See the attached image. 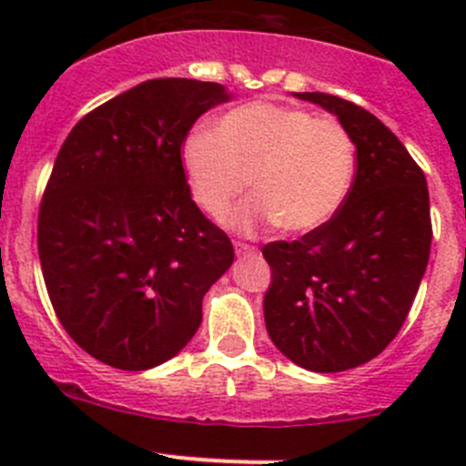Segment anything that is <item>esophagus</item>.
<instances>
[{"label": "esophagus", "instance_id": "34e87169", "mask_svg": "<svg viewBox=\"0 0 466 466\" xmlns=\"http://www.w3.org/2000/svg\"><path fill=\"white\" fill-rule=\"evenodd\" d=\"M237 255L238 257H250V255H257V248L252 246H246V243H237Z\"/></svg>", "mask_w": 466, "mask_h": 466}]
</instances>
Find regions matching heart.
<instances>
[{"mask_svg": "<svg viewBox=\"0 0 466 466\" xmlns=\"http://www.w3.org/2000/svg\"><path fill=\"white\" fill-rule=\"evenodd\" d=\"M182 171L196 205L223 218L234 200L255 191L229 218L241 232L279 225L320 229L340 211L356 176V146L336 119L299 107L255 101L225 112L182 146Z\"/></svg>", "mask_w": 466, "mask_h": 466, "instance_id": "1", "label": "heart"}]
</instances>
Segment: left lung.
I'll return each instance as SVG.
<instances>
[{"label":"left lung","mask_w":466,"mask_h":466,"mask_svg":"<svg viewBox=\"0 0 466 466\" xmlns=\"http://www.w3.org/2000/svg\"><path fill=\"white\" fill-rule=\"evenodd\" d=\"M338 116L356 146L345 205L299 241L263 246L270 340L311 372H345L379 356L406 322L431 255L424 171L372 112L324 92H293Z\"/></svg>","instance_id":"1"}]
</instances>
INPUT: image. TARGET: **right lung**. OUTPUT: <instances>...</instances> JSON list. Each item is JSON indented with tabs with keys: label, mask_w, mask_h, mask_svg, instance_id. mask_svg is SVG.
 <instances>
[{
	"label": "right lung",
	"mask_w": 466,
	"mask_h": 466,
	"mask_svg": "<svg viewBox=\"0 0 466 466\" xmlns=\"http://www.w3.org/2000/svg\"><path fill=\"white\" fill-rule=\"evenodd\" d=\"M229 98L218 83L153 78L83 116L60 146L37 255L60 324L101 363L142 372L173 359L232 266L180 159L196 119Z\"/></svg>",
	"instance_id": "add662e5"
}]
</instances>
